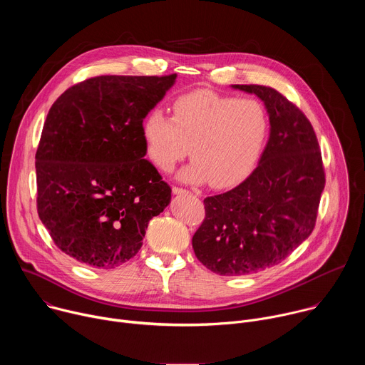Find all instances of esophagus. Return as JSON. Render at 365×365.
I'll return each mask as SVG.
<instances>
[{
	"mask_svg": "<svg viewBox=\"0 0 365 365\" xmlns=\"http://www.w3.org/2000/svg\"><path fill=\"white\" fill-rule=\"evenodd\" d=\"M173 193L175 195H187V193H190L189 190H186V189H183V187H178V186H173Z\"/></svg>",
	"mask_w": 365,
	"mask_h": 365,
	"instance_id": "esophagus-1",
	"label": "esophagus"
}]
</instances>
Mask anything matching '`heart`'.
<instances>
[{
	"instance_id": "heart-1",
	"label": "heart",
	"mask_w": 365,
	"mask_h": 365,
	"mask_svg": "<svg viewBox=\"0 0 365 365\" xmlns=\"http://www.w3.org/2000/svg\"><path fill=\"white\" fill-rule=\"evenodd\" d=\"M267 127V114L255 99L193 91L173 102L172 118L160 110L150 111L141 131L148 158L160 170L170 172L190 147L193 162L179 179L228 187L252 170Z\"/></svg>"
}]
</instances>
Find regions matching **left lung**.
<instances>
[{
	"label": "left lung",
	"mask_w": 365,
	"mask_h": 365,
	"mask_svg": "<svg viewBox=\"0 0 365 365\" xmlns=\"http://www.w3.org/2000/svg\"><path fill=\"white\" fill-rule=\"evenodd\" d=\"M231 88L263 101L270 135L242 183L203 200L206 214L192 247L211 272L245 276L279 264L312 234L325 173L314 127L296 106L269 86Z\"/></svg>",
	"instance_id": "1"
}]
</instances>
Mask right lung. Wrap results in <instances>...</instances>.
<instances>
[{
  "mask_svg": "<svg viewBox=\"0 0 365 365\" xmlns=\"http://www.w3.org/2000/svg\"><path fill=\"white\" fill-rule=\"evenodd\" d=\"M169 76H96L51 106L36 153L37 212L76 262L114 269L143 245L172 189L144 155L143 120L175 85Z\"/></svg>",
  "mask_w": 365,
  "mask_h": 365,
  "instance_id": "right-lung-1",
  "label": "right lung"
}]
</instances>
